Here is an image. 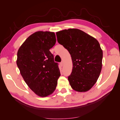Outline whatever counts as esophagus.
<instances>
[{
	"label": "esophagus",
	"instance_id": "1",
	"mask_svg": "<svg viewBox=\"0 0 120 120\" xmlns=\"http://www.w3.org/2000/svg\"><path fill=\"white\" fill-rule=\"evenodd\" d=\"M60 66L61 67H62L63 65V62H61L60 63Z\"/></svg>",
	"mask_w": 120,
	"mask_h": 120
}]
</instances>
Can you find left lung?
<instances>
[{
	"mask_svg": "<svg viewBox=\"0 0 120 120\" xmlns=\"http://www.w3.org/2000/svg\"><path fill=\"white\" fill-rule=\"evenodd\" d=\"M58 43L71 55L72 72L68 76L71 88L83 92L96 83L102 67L103 51L94 38L78 29H65L56 33Z\"/></svg>",
	"mask_w": 120,
	"mask_h": 120,
	"instance_id": "8db88e82",
	"label": "left lung"
}]
</instances>
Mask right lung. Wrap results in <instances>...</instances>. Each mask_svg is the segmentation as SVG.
<instances>
[{
    "label": "right lung",
    "instance_id": "1",
    "mask_svg": "<svg viewBox=\"0 0 120 120\" xmlns=\"http://www.w3.org/2000/svg\"><path fill=\"white\" fill-rule=\"evenodd\" d=\"M56 42L53 32L39 31L29 36L17 52L16 63L24 81L42 97L53 92L60 76L58 63L50 51Z\"/></svg>",
    "mask_w": 120,
    "mask_h": 120
}]
</instances>
